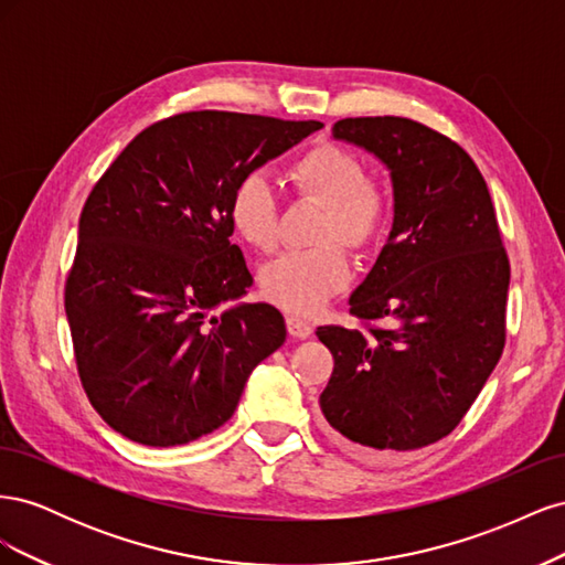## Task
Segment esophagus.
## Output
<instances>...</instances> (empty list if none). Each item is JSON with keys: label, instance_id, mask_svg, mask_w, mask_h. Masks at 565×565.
I'll return each instance as SVG.
<instances>
[{"label": "esophagus", "instance_id": "obj_1", "mask_svg": "<svg viewBox=\"0 0 565 565\" xmlns=\"http://www.w3.org/2000/svg\"><path fill=\"white\" fill-rule=\"evenodd\" d=\"M287 332L297 339H309L313 334V324L301 316H287Z\"/></svg>", "mask_w": 565, "mask_h": 565}]
</instances>
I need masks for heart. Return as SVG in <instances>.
Returning a JSON list of instances; mask_svg holds the SVG:
<instances>
[{
  "label": "heart",
  "instance_id": "obj_1",
  "mask_svg": "<svg viewBox=\"0 0 565 565\" xmlns=\"http://www.w3.org/2000/svg\"><path fill=\"white\" fill-rule=\"evenodd\" d=\"M289 179L303 195L328 204L320 243L341 241L363 249L382 235L388 218V198L382 185L365 179V164L353 152L322 143L289 169ZM231 221L243 241L268 252L278 243V195L266 174L252 172L237 181L231 198ZM351 280L347 252L328 243L309 252H285L259 270L266 299L287 311L313 313Z\"/></svg>",
  "mask_w": 565,
  "mask_h": 565
}]
</instances>
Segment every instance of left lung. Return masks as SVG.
<instances>
[{
	"mask_svg": "<svg viewBox=\"0 0 565 565\" xmlns=\"http://www.w3.org/2000/svg\"><path fill=\"white\" fill-rule=\"evenodd\" d=\"M332 139L388 172L393 224L351 295L370 332L318 328L334 355L322 424L363 457L407 452L448 436L504 349L509 259L486 179L448 136L405 117H349Z\"/></svg>",
	"mask_w": 565,
	"mask_h": 565,
	"instance_id": "1",
	"label": "left lung"
}]
</instances>
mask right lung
<instances>
[{
	"mask_svg": "<svg viewBox=\"0 0 565 565\" xmlns=\"http://www.w3.org/2000/svg\"><path fill=\"white\" fill-rule=\"evenodd\" d=\"M320 127L183 113L143 129L94 185L65 316L82 386L110 429L150 448L212 434L252 370L285 344L276 306L241 301L252 276L228 241L231 198Z\"/></svg>",
	"mask_w": 565,
	"mask_h": 565,
	"instance_id": "1",
	"label": "right lung"
}]
</instances>
